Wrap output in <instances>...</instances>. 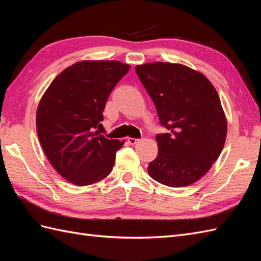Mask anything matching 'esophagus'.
I'll return each mask as SVG.
<instances>
[{
  "label": "esophagus",
  "instance_id": "esophagus-1",
  "mask_svg": "<svg viewBox=\"0 0 261 261\" xmlns=\"http://www.w3.org/2000/svg\"><path fill=\"white\" fill-rule=\"evenodd\" d=\"M127 141H128V144L129 145H136L137 143H139V139H136V138H132V137H128L127 138Z\"/></svg>",
  "mask_w": 261,
  "mask_h": 261
}]
</instances>
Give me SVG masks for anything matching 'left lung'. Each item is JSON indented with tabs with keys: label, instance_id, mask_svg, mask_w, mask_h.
<instances>
[{
	"label": "left lung",
	"instance_id": "8db88e82",
	"mask_svg": "<svg viewBox=\"0 0 261 261\" xmlns=\"http://www.w3.org/2000/svg\"><path fill=\"white\" fill-rule=\"evenodd\" d=\"M136 74L170 129L156 135L159 152L148 165L150 177L170 187L200 179L224 147L227 122L219 94L208 78L183 64L153 62Z\"/></svg>",
	"mask_w": 261,
	"mask_h": 261
}]
</instances>
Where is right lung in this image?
<instances>
[{
    "mask_svg": "<svg viewBox=\"0 0 261 261\" xmlns=\"http://www.w3.org/2000/svg\"><path fill=\"white\" fill-rule=\"evenodd\" d=\"M130 66L118 61H81L54 78L39 102L36 125L43 151L59 174L87 186L111 173L125 141L96 130L107 100Z\"/></svg>",
    "mask_w": 261,
    "mask_h": 261,
    "instance_id": "1",
    "label": "right lung"
}]
</instances>
